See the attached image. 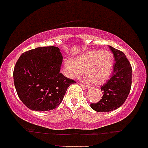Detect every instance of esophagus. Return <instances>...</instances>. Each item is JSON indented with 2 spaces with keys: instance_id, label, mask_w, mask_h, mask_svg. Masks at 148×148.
<instances>
[{
  "instance_id": "1",
  "label": "esophagus",
  "mask_w": 148,
  "mask_h": 148,
  "mask_svg": "<svg viewBox=\"0 0 148 148\" xmlns=\"http://www.w3.org/2000/svg\"><path fill=\"white\" fill-rule=\"evenodd\" d=\"M81 86H82V87H84V88H86V89H88V88H90V86H88L86 85V84H81Z\"/></svg>"
}]
</instances>
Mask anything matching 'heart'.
<instances>
[{
  "mask_svg": "<svg viewBox=\"0 0 148 148\" xmlns=\"http://www.w3.org/2000/svg\"><path fill=\"white\" fill-rule=\"evenodd\" d=\"M114 67V57L109 50H88L76 57L74 60H64V71L71 79L85 73L87 81L94 85H100L111 76Z\"/></svg>",
  "mask_w": 148,
  "mask_h": 148,
  "instance_id": "obj_1",
  "label": "heart"
}]
</instances>
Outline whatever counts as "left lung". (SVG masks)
<instances>
[{"mask_svg":"<svg viewBox=\"0 0 148 148\" xmlns=\"http://www.w3.org/2000/svg\"><path fill=\"white\" fill-rule=\"evenodd\" d=\"M114 57L112 76L101 86L103 95L98 103H91L92 110L98 112L113 111L124 104L132 84V67L123 52L110 46Z\"/></svg>","mask_w":148,"mask_h":148,"instance_id":"8db88e82","label":"left lung"}]
</instances>
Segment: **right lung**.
Segmentation results:
<instances>
[{
	"mask_svg": "<svg viewBox=\"0 0 148 148\" xmlns=\"http://www.w3.org/2000/svg\"><path fill=\"white\" fill-rule=\"evenodd\" d=\"M62 58L56 46L39 47L19 57L13 71L14 86L21 101L30 110H54L68 87L75 83L60 72Z\"/></svg>",
	"mask_w": 148,
	"mask_h": 148,
	"instance_id": "add662e5",
	"label": "right lung"
}]
</instances>
